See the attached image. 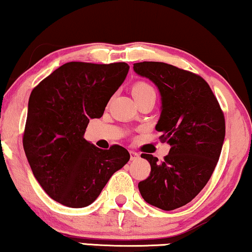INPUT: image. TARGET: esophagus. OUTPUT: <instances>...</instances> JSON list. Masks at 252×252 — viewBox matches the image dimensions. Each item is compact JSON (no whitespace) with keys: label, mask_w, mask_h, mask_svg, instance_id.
<instances>
[{"label":"esophagus","mask_w":252,"mask_h":252,"mask_svg":"<svg viewBox=\"0 0 252 252\" xmlns=\"http://www.w3.org/2000/svg\"><path fill=\"white\" fill-rule=\"evenodd\" d=\"M139 158V155L137 154L136 151H133V150H130V160H136V159Z\"/></svg>","instance_id":"34e87169"}]
</instances>
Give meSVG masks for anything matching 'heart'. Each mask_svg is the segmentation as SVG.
Segmentation results:
<instances>
[{"mask_svg":"<svg viewBox=\"0 0 252 252\" xmlns=\"http://www.w3.org/2000/svg\"><path fill=\"white\" fill-rule=\"evenodd\" d=\"M131 93L136 101H139L142 100V98H145L149 96L156 97V91L154 89V87H152L151 85H149L148 82H144V81L136 82V84L132 86Z\"/></svg>","mask_w":252,"mask_h":252,"instance_id":"b5f03b06","label":"heart"}]
</instances>
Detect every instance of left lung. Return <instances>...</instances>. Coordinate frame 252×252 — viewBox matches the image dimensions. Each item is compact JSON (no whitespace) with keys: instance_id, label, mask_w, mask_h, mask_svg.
I'll return each instance as SVG.
<instances>
[{"instance_id":"obj_1","label":"left lung","mask_w":252,"mask_h":252,"mask_svg":"<svg viewBox=\"0 0 252 252\" xmlns=\"http://www.w3.org/2000/svg\"><path fill=\"white\" fill-rule=\"evenodd\" d=\"M133 71L159 89L161 114L156 130L171 146L161 161L142 154L151 172L138 189L150 205L173 211L192 201L211 179L224 141L223 111L209 85L195 73L158 62L136 63Z\"/></svg>"}]
</instances>
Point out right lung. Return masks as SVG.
I'll return each mask as SVG.
<instances>
[{"instance_id":"right-lung-1","label":"right lung","mask_w":252,"mask_h":252,"mask_svg":"<svg viewBox=\"0 0 252 252\" xmlns=\"http://www.w3.org/2000/svg\"><path fill=\"white\" fill-rule=\"evenodd\" d=\"M129 71L126 63H63L31 92L23 148L47 195L72 208L91 205L129 161L128 150H101L84 138Z\"/></svg>"}]
</instances>
